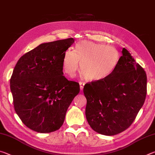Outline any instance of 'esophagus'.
<instances>
[{"instance_id": "obj_1", "label": "esophagus", "mask_w": 155, "mask_h": 155, "mask_svg": "<svg viewBox=\"0 0 155 155\" xmlns=\"http://www.w3.org/2000/svg\"><path fill=\"white\" fill-rule=\"evenodd\" d=\"M79 85H80V90H83L84 85H85V83L79 82Z\"/></svg>"}]
</instances>
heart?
<instances>
[{"instance_id":"b5f03b06","label":"heart","mask_w":155,"mask_h":155,"mask_svg":"<svg viewBox=\"0 0 155 155\" xmlns=\"http://www.w3.org/2000/svg\"><path fill=\"white\" fill-rule=\"evenodd\" d=\"M120 52L115 46L90 41H81L74 51L67 50L63 57L64 72L70 77L79 70L89 81L105 79L111 75L120 60Z\"/></svg>"}]
</instances>
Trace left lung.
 <instances>
[{"label": "left lung", "instance_id": "left-lung-1", "mask_svg": "<svg viewBox=\"0 0 155 155\" xmlns=\"http://www.w3.org/2000/svg\"><path fill=\"white\" fill-rule=\"evenodd\" d=\"M112 74L86 83L85 115L92 129L104 135L122 133L134 121L145 101L147 77L143 68L123 48Z\"/></svg>", "mask_w": 155, "mask_h": 155}]
</instances>
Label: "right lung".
<instances>
[{"mask_svg": "<svg viewBox=\"0 0 155 155\" xmlns=\"http://www.w3.org/2000/svg\"><path fill=\"white\" fill-rule=\"evenodd\" d=\"M74 42L68 38L41 44L15 65L10 79L14 109L31 130L46 133L59 129L79 93V84L63 75L64 54Z\"/></svg>", "mask_w": 155, "mask_h": 155, "instance_id": "1", "label": "right lung"}]
</instances>
